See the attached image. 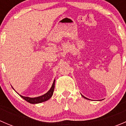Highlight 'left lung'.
I'll return each mask as SVG.
<instances>
[{
  "mask_svg": "<svg viewBox=\"0 0 126 126\" xmlns=\"http://www.w3.org/2000/svg\"><path fill=\"white\" fill-rule=\"evenodd\" d=\"M81 95H82V97H83V98L86 99H88V100H90V99H88V98H87V97H85V96H83V95H82V94H81Z\"/></svg>",
  "mask_w": 126,
  "mask_h": 126,
  "instance_id": "left-lung-1",
  "label": "left lung"
}]
</instances>
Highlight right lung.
I'll list each match as a JSON object with an SVG mask.
<instances>
[{
    "mask_svg": "<svg viewBox=\"0 0 126 126\" xmlns=\"http://www.w3.org/2000/svg\"><path fill=\"white\" fill-rule=\"evenodd\" d=\"M55 80L54 79V82H53L52 83V85L51 88H50V90L45 93L44 94L42 95V96H38V97H26V96H23L22 95L19 94L20 96H21L22 98H23L24 100L27 101V102L30 103V104H39V103H41L43 102H45V101H48L50 97L52 96L53 93H54V88H55ZM13 88V87H12ZM14 90V88H13Z\"/></svg>",
    "mask_w": 126,
    "mask_h": 126,
    "instance_id": "obj_1",
    "label": "right lung"
}]
</instances>
